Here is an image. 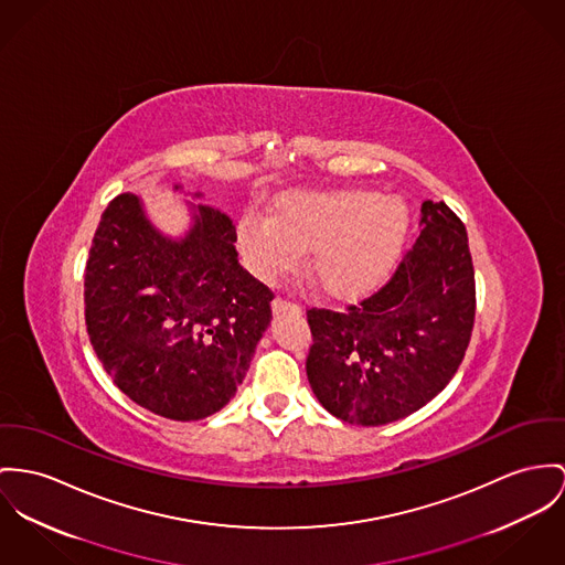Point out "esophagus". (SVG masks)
<instances>
[{
	"instance_id": "34e87169",
	"label": "esophagus",
	"mask_w": 565,
	"mask_h": 565,
	"mask_svg": "<svg viewBox=\"0 0 565 565\" xmlns=\"http://www.w3.org/2000/svg\"><path fill=\"white\" fill-rule=\"evenodd\" d=\"M286 309H299V305L290 303V301L281 299V297H277V299L273 301V311H275V313H279V311H286Z\"/></svg>"
}]
</instances>
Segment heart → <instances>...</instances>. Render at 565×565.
<instances>
[{
	"mask_svg": "<svg viewBox=\"0 0 565 565\" xmlns=\"http://www.w3.org/2000/svg\"><path fill=\"white\" fill-rule=\"evenodd\" d=\"M406 236L404 202L361 189L295 191L277 200L275 217L249 213L238 223V247L260 279L286 277L313 249L320 286L348 299L387 281Z\"/></svg>",
	"mask_w": 565,
	"mask_h": 565,
	"instance_id": "heart-1",
	"label": "heart"
}]
</instances>
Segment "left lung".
Segmentation results:
<instances>
[{"mask_svg": "<svg viewBox=\"0 0 565 565\" xmlns=\"http://www.w3.org/2000/svg\"><path fill=\"white\" fill-rule=\"evenodd\" d=\"M476 320V270L465 223L422 204V234L390 281L361 303L307 309L305 370L338 419L385 426L426 406L458 372Z\"/></svg>", "mask_w": 565, "mask_h": 565, "instance_id": "left-lung-1", "label": "left lung"}]
</instances>
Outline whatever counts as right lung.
Masks as SVG:
<instances>
[{
	"label": "right lung",
	"instance_id": "right-lung-1",
	"mask_svg": "<svg viewBox=\"0 0 565 565\" xmlns=\"http://www.w3.org/2000/svg\"><path fill=\"white\" fill-rule=\"evenodd\" d=\"M234 243L232 218L206 204L193 206L180 241L132 193L100 217L86 262L87 335L118 390L154 415L195 422L221 411L270 324L275 295L238 264Z\"/></svg>",
	"mask_w": 565,
	"mask_h": 565
}]
</instances>
